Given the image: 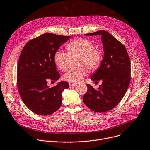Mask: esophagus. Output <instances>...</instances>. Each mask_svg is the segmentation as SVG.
I'll return each instance as SVG.
<instances>
[{"label":"esophagus","mask_w":150,"mask_h":150,"mask_svg":"<svg viewBox=\"0 0 150 150\" xmlns=\"http://www.w3.org/2000/svg\"><path fill=\"white\" fill-rule=\"evenodd\" d=\"M69 85H70V87H74V86H77L78 85V84L74 83H69Z\"/></svg>","instance_id":"1"}]
</instances>
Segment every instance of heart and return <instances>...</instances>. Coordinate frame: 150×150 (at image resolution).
I'll list each match as a JSON object with an SVG mask.
<instances>
[{
    "mask_svg": "<svg viewBox=\"0 0 150 150\" xmlns=\"http://www.w3.org/2000/svg\"><path fill=\"white\" fill-rule=\"evenodd\" d=\"M66 49L68 53L61 50H57L53 56L56 65L60 70L64 71L70 62V56H79L77 68H70L63 75L64 80L72 83H79L86 75L85 67L89 71H96L101 65L102 55L101 52L96 49L95 44L89 40L80 38L68 43Z\"/></svg>",
    "mask_w": 150,
    "mask_h": 150,
    "instance_id": "heart-1",
    "label": "heart"
}]
</instances>
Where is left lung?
<instances>
[{"label": "left lung", "instance_id": "8db88e82", "mask_svg": "<svg viewBox=\"0 0 150 150\" xmlns=\"http://www.w3.org/2000/svg\"><path fill=\"white\" fill-rule=\"evenodd\" d=\"M98 35H101L104 57L91 79L96 82L102 80L103 82L98 89L87 85L83 101L91 110L101 113L113 109L124 96L130 82L131 65L125 46L108 32L98 30L86 34Z\"/></svg>", "mask_w": 150, "mask_h": 150}]
</instances>
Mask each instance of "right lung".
Segmentation results:
<instances>
[{
    "label": "right lung",
    "instance_id": "add662e5",
    "mask_svg": "<svg viewBox=\"0 0 150 150\" xmlns=\"http://www.w3.org/2000/svg\"><path fill=\"white\" fill-rule=\"evenodd\" d=\"M70 36L45 33L28 41L21 50L17 71V85L25 105L33 113L49 115L62 104V93L69 86L61 82L49 88L60 77L53 60L54 53Z\"/></svg>",
    "mask_w": 150,
    "mask_h": 150
}]
</instances>
